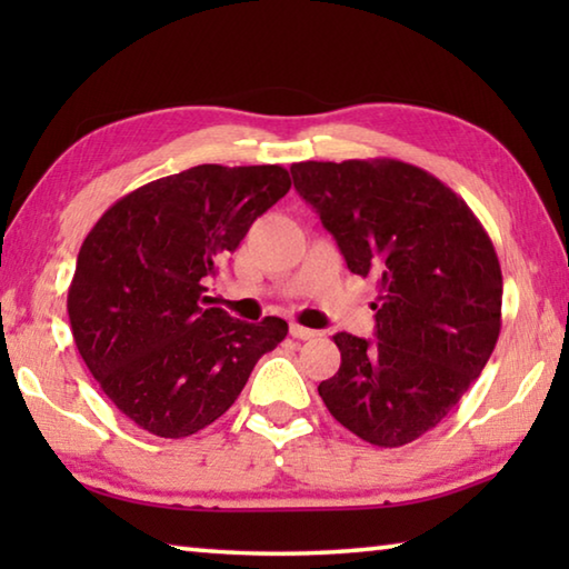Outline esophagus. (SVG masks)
I'll return each instance as SVG.
<instances>
[{
    "instance_id": "obj_1",
    "label": "esophagus",
    "mask_w": 569,
    "mask_h": 569,
    "mask_svg": "<svg viewBox=\"0 0 569 569\" xmlns=\"http://www.w3.org/2000/svg\"><path fill=\"white\" fill-rule=\"evenodd\" d=\"M288 331H291L293 339H301V341H311V339H316V331L306 329V326H301V323H291V326H288Z\"/></svg>"
}]
</instances>
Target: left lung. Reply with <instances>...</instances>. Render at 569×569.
Masks as SVG:
<instances>
[{"label": "left lung", "mask_w": 569, "mask_h": 569, "mask_svg": "<svg viewBox=\"0 0 569 569\" xmlns=\"http://www.w3.org/2000/svg\"><path fill=\"white\" fill-rule=\"evenodd\" d=\"M293 188L349 271L379 288L377 339L336 333L319 383L333 419L377 447L427 435L465 397L502 329V268L469 206L401 160L293 162Z\"/></svg>", "instance_id": "left-lung-1"}]
</instances>
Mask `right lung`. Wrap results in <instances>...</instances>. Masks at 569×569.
I'll use <instances>...</instances> for the list:
<instances>
[{
	"mask_svg": "<svg viewBox=\"0 0 569 569\" xmlns=\"http://www.w3.org/2000/svg\"><path fill=\"white\" fill-rule=\"evenodd\" d=\"M281 166H198L128 192L84 238L67 293L82 361L124 417L180 439L233 407L288 323L206 308V281L281 200Z\"/></svg>",
	"mask_w": 569,
	"mask_h": 569,
	"instance_id": "add662e5",
	"label": "right lung"
}]
</instances>
